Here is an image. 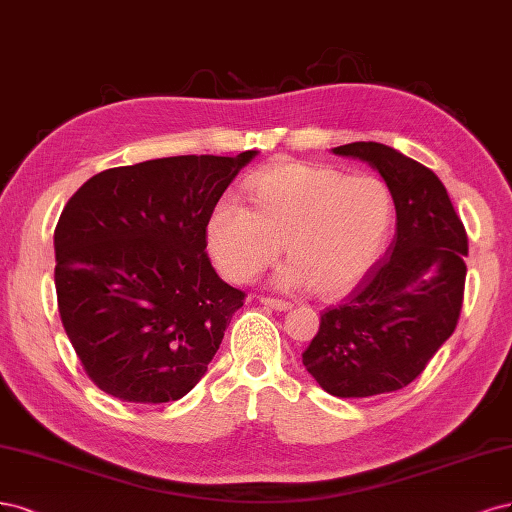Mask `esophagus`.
I'll list each match as a JSON object with an SVG mask.
<instances>
[{
  "label": "esophagus",
  "instance_id": "obj_1",
  "mask_svg": "<svg viewBox=\"0 0 512 512\" xmlns=\"http://www.w3.org/2000/svg\"><path fill=\"white\" fill-rule=\"evenodd\" d=\"M263 306H268L272 310H291V302H285V300H274V298H261L259 300Z\"/></svg>",
  "mask_w": 512,
  "mask_h": 512
}]
</instances>
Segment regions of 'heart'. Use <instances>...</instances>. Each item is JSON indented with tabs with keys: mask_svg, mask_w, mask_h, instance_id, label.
Wrapping results in <instances>:
<instances>
[{
	"mask_svg": "<svg viewBox=\"0 0 512 512\" xmlns=\"http://www.w3.org/2000/svg\"><path fill=\"white\" fill-rule=\"evenodd\" d=\"M251 208L225 195L212 208L206 238L219 272L249 283L285 244V287L319 295L351 289L374 263L391 223V195L368 174L342 176L312 163H278L246 185Z\"/></svg>",
	"mask_w": 512,
	"mask_h": 512,
	"instance_id": "heart-1",
	"label": "heart"
}]
</instances>
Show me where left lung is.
<instances>
[{"mask_svg":"<svg viewBox=\"0 0 512 512\" xmlns=\"http://www.w3.org/2000/svg\"><path fill=\"white\" fill-rule=\"evenodd\" d=\"M332 151L383 176L395 204V236L349 298L323 312L302 361L336 398H370L415 381L455 332L468 236L440 178L419 161L378 142Z\"/></svg>","mask_w":512,"mask_h":512,"instance_id":"obj_1","label":"left lung"}]
</instances>
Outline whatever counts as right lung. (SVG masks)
<instances>
[{
    "label": "right lung",
    "mask_w": 512,
    "mask_h": 512,
    "mask_svg": "<svg viewBox=\"0 0 512 512\" xmlns=\"http://www.w3.org/2000/svg\"><path fill=\"white\" fill-rule=\"evenodd\" d=\"M257 151L110 168L55 229L61 323L87 376L123 402L180 400L206 374L244 293L206 255L212 208Z\"/></svg>",
    "instance_id": "obj_1"
}]
</instances>
